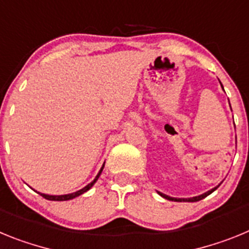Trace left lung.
Segmentation results:
<instances>
[{
	"label": "left lung",
	"mask_w": 249,
	"mask_h": 249,
	"mask_svg": "<svg viewBox=\"0 0 249 249\" xmlns=\"http://www.w3.org/2000/svg\"><path fill=\"white\" fill-rule=\"evenodd\" d=\"M219 83H221V82H219ZM221 86H222V83H221ZM222 89H223V86H222ZM218 187H219V184L217 187H214V188H212V190L207 191V192L202 193V195H199V196H196V197H192V198H175V197H169V196L164 195V193H162V192H157V193L160 196V197H163V198L168 199V201H175V202H197V201H201V199L206 198L207 196H210L211 193L214 192V191L217 190Z\"/></svg>",
	"instance_id": "left-lung-1"
}]
</instances>
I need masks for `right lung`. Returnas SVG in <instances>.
Instances as JSON below:
<instances>
[{
    "instance_id": "1",
    "label": "right lung",
    "mask_w": 249,
    "mask_h": 249,
    "mask_svg": "<svg viewBox=\"0 0 249 249\" xmlns=\"http://www.w3.org/2000/svg\"><path fill=\"white\" fill-rule=\"evenodd\" d=\"M103 167H105V163H103V166L101 167L100 172L97 173L96 178H94V179L91 182V183H89L86 187H83L82 190L76 191V192H73V193H68V195H61V196H53V195H46V193L37 192V191H36V192L38 193V195L42 196L43 198L48 199V201H70V199H73V198H76V197H78V196L83 195V193H85V192H87V191H89V190H91L92 186H93V184L96 183V182H97L98 178H100L101 173H102V171H103Z\"/></svg>"
}]
</instances>
